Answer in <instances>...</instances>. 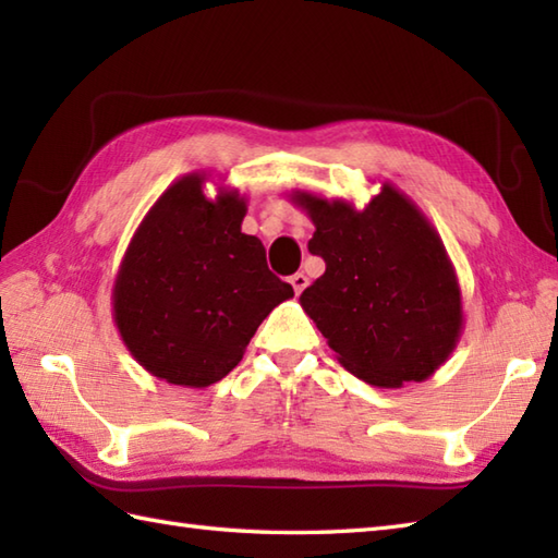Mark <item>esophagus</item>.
Returning <instances> with one entry per match:
<instances>
[{
	"label": "esophagus",
	"instance_id": "obj_1",
	"mask_svg": "<svg viewBox=\"0 0 558 558\" xmlns=\"http://www.w3.org/2000/svg\"><path fill=\"white\" fill-rule=\"evenodd\" d=\"M290 282H292V288H294V292H302L306 286H310V278L304 276V272H294V276L290 278Z\"/></svg>",
	"mask_w": 558,
	"mask_h": 558
}]
</instances>
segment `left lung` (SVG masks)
I'll list each match as a JSON object with an SVG mask.
<instances>
[{"label":"left lung","instance_id":"left-lung-1","mask_svg":"<svg viewBox=\"0 0 558 558\" xmlns=\"http://www.w3.org/2000/svg\"><path fill=\"white\" fill-rule=\"evenodd\" d=\"M314 222L310 252L326 272L300 298L306 316L362 381H424L462 333V294L441 236L390 182L362 210L345 198L292 192Z\"/></svg>","mask_w":558,"mask_h":558}]
</instances>
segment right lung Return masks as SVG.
<instances>
[{
    "mask_svg": "<svg viewBox=\"0 0 558 558\" xmlns=\"http://www.w3.org/2000/svg\"><path fill=\"white\" fill-rule=\"evenodd\" d=\"M189 172L141 220L112 288V314L132 357L153 376L206 388L228 376L260 322L292 286L272 276L258 236L242 232L246 198Z\"/></svg>",
    "mask_w": 558,
    "mask_h": 558,
    "instance_id": "add662e5",
    "label": "right lung"
}]
</instances>
